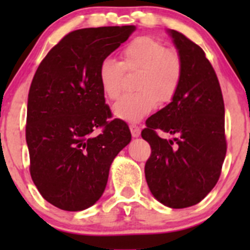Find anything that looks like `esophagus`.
Wrapping results in <instances>:
<instances>
[{"label":"esophagus","mask_w":250,"mask_h":250,"mask_svg":"<svg viewBox=\"0 0 250 250\" xmlns=\"http://www.w3.org/2000/svg\"><path fill=\"white\" fill-rule=\"evenodd\" d=\"M129 129H130V133H132V135L134 138H138L140 135V127H139V125L132 123V125H129Z\"/></svg>","instance_id":"34e87169"}]
</instances>
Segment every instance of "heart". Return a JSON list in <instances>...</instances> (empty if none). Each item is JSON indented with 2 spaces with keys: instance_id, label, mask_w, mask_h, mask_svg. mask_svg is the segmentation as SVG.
Wrapping results in <instances>:
<instances>
[{
  "instance_id": "obj_1",
  "label": "heart",
  "mask_w": 250,
  "mask_h": 250,
  "mask_svg": "<svg viewBox=\"0 0 250 250\" xmlns=\"http://www.w3.org/2000/svg\"><path fill=\"white\" fill-rule=\"evenodd\" d=\"M125 70H139L135 78V88L139 90L123 95L113 106L115 115L127 121L143 118L157 106L158 102H170L183 76L180 55L148 36L137 37L123 48L122 62L110 57L102 60L98 77L109 99H117L122 93Z\"/></svg>"
}]
</instances>
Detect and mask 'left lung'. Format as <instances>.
Returning a JSON list of instances; mask_svg holds the SVG:
<instances>
[{"label":"left lung","instance_id":"left-lung-1","mask_svg":"<svg viewBox=\"0 0 250 250\" xmlns=\"http://www.w3.org/2000/svg\"><path fill=\"white\" fill-rule=\"evenodd\" d=\"M183 76L172 103L146 120L141 137L150 144L145 178L156 200L188 208L218 183L226 156L225 106L220 83L206 53L181 32L170 30ZM158 131L174 135L162 140Z\"/></svg>","mask_w":250,"mask_h":250}]
</instances>
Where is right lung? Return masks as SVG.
I'll return each instance as SVG.
<instances>
[{
    "instance_id": "obj_1",
    "label": "right lung",
    "mask_w": 250,
    "mask_h": 250,
    "mask_svg": "<svg viewBox=\"0 0 250 250\" xmlns=\"http://www.w3.org/2000/svg\"><path fill=\"white\" fill-rule=\"evenodd\" d=\"M135 29L69 32L32 78L25 129L30 174L42 197L62 210H83L102 197L113 158L132 139L125 122L110 120L98 70Z\"/></svg>"
}]
</instances>
